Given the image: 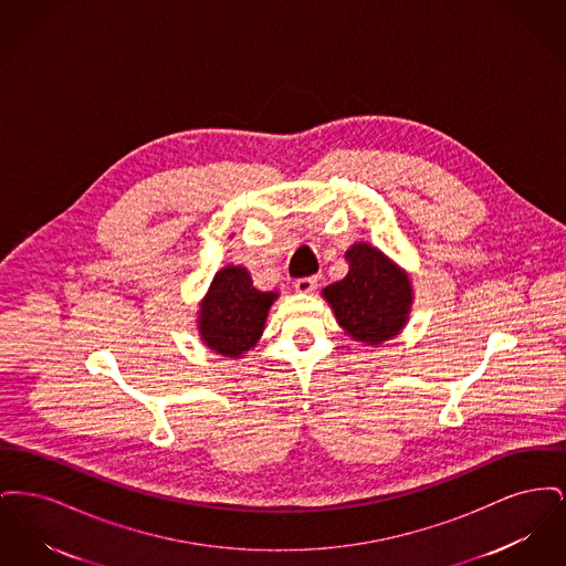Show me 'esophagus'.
Listing matches in <instances>:
<instances>
[{
    "instance_id": "esophagus-1",
    "label": "esophagus",
    "mask_w": 566,
    "mask_h": 566,
    "mask_svg": "<svg viewBox=\"0 0 566 566\" xmlns=\"http://www.w3.org/2000/svg\"><path fill=\"white\" fill-rule=\"evenodd\" d=\"M316 286H318V277H298V280H295V289L298 291V293H314L316 291Z\"/></svg>"
}]
</instances>
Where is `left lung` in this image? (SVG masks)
Returning <instances> with one entry per match:
<instances>
[{"instance_id":"obj_1","label":"left lung","mask_w":566,"mask_h":566,"mask_svg":"<svg viewBox=\"0 0 566 566\" xmlns=\"http://www.w3.org/2000/svg\"><path fill=\"white\" fill-rule=\"evenodd\" d=\"M346 261L348 275L326 286L323 296L352 339L379 346L399 335L407 323L413 301L411 282L401 268L369 243H354Z\"/></svg>"}]
</instances>
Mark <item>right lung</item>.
<instances>
[{
    "instance_id": "add662e5",
    "label": "right lung",
    "mask_w": 566,
    "mask_h": 566,
    "mask_svg": "<svg viewBox=\"0 0 566 566\" xmlns=\"http://www.w3.org/2000/svg\"><path fill=\"white\" fill-rule=\"evenodd\" d=\"M277 293H261L252 286L245 268L227 265L218 271L199 310V333L210 350L240 358L263 335L268 312Z\"/></svg>"
}]
</instances>
